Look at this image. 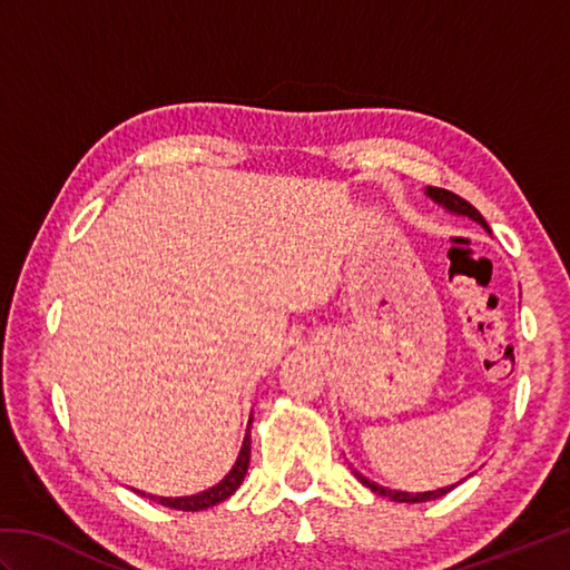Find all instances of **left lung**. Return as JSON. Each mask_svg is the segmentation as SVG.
Instances as JSON below:
<instances>
[{
  "instance_id": "left-lung-1",
  "label": "left lung",
  "mask_w": 570,
  "mask_h": 570,
  "mask_svg": "<svg viewBox=\"0 0 570 570\" xmlns=\"http://www.w3.org/2000/svg\"><path fill=\"white\" fill-rule=\"evenodd\" d=\"M426 193H429V196H431L435 203L445 205L448 210H453V213H458V215H468V217H472V220L480 223V225L485 227V229H490V227H488V223H485V217H482L475 208H472V205H470L468 200H463L460 196H455V193L445 190V188H433V186H431V188H426ZM355 475H357V480L362 482V485L370 488L372 492L382 494V498H390V500H394V502H409V504H414V502H429V500H439V498H443L445 492H451V490H453V488H441V490H433V492H416V494H411V492H399V490L382 488V485H377V482H370L365 475H360L357 470H355Z\"/></svg>"
}]
</instances>
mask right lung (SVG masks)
Instances as JSON below:
<instances>
[{
  "instance_id": "right-lung-1",
  "label": "right lung",
  "mask_w": 570,
  "mask_h": 570,
  "mask_svg": "<svg viewBox=\"0 0 570 570\" xmlns=\"http://www.w3.org/2000/svg\"><path fill=\"white\" fill-rule=\"evenodd\" d=\"M247 465H249V433L245 435V443H242V451H239V458H237L235 468L229 470V475L225 480L217 482L215 488L205 490L200 494H193V498H174L171 500V498H154V494H149V498L154 502H159L164 507H171V510H180V512L208 510V507L220 504L223 500H227L229 494H233L242 485V480H245V475H247Z\"/></svg>"
}]
</instances>
